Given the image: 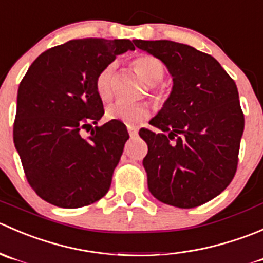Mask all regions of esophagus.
<instances>
[{
	"label": "esophagus",
	"instance_id": "esophagus-1",
	"mask_svg": "<svg viewBox=\"0 0 263 263\" xmlns=\"http://www.w3.org/2000/svg\"><path fill=\"white\" fill-rule=\"evenodd\" d=\"M128 132H129V135H130L132 138L137 137L138 135V132H139V129L137 128V126L134 125H128Z\"/></svg>",
	"mask_w": 263,
	"mask_h": 263
}]
</instances>
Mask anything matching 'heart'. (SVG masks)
<instances>
[{
    "instance_id": "heart-1",
    "label": "heart",
    "mask_w": 263,
    "mask_h": 263,
    "mask_svg": "<svg viewBox=\"0 0 263 263\" xmlns=\"http://www.w3.org/2000/svg\"><path fill=\"white\" fill-rule=\"evenodd\" d=\"M115 62H111L103 67L96 79V89L98 96L103 101L110 100L112 96L114 71H115ZM134 67L138 74L148 85H156L162 80L165 75V66L157 57L149 54H142L134 60ZM156 100H161V95H156ZM149 108L144 103H129L124 101H118L111 103L106 108V118L108 120H118L125 124H133L142 121L148 118Z\"/></svg>"
}]
</instances>
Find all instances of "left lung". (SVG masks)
<instances>
[{
  "instance_id": "1",
  "label": "left lung",
  "mask_w": 263,
  "mask_h": 263,
  "mask_svg": "<svg viewBox=\"0 0 263 263\" xmlns=\"http://www.w3.org/2000/svg\"><path fill=\"white\" fill-rule=\"evenodd\" d=\"M134 44L162 61L173 78L170 96L151 120L163 133L139 132L148 145L143 160L148 189L170 206H201L235 175L244 130L235 82L216 59L188 44L142 40Z\"/></svg>"
}]
</instances>
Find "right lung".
<instances>
[{"label":"right lung","mask_w":263,"mask_h":263,"mask_svg":"<svg viewBox=\"0 0 263 263\" xmlns=\"http://www.w3.org/2000/svg\"><path fill=\"white\" fill-rule=\"evenodd\" d=\"M129 49H135L129 40L69 41L41 53L23 78L15 148L30 186L48 203L78 209L110 189L129 134L118 120L93 128L105 114L96 79ZM88 127L85 140L80 132Z\"/></svg>","instance_id":"right-lung-1"}]
</instances>
